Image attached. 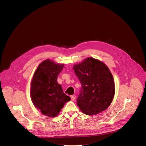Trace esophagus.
<instances>
[{"label":"esophagus","instance_id":"esophagus-1","mask_svg":"<svg viewBox=\"0 0 146 146\" xmlns=\"http://www.w3.org/2000/svg\"><path fill=\"white\" fill-rule=\"evenodd\" d=\"M75 98H76V97L75 96V95H73V96H71V99L72 101H75Z\"/></svg>","mask_w":146,"mask_h":146}]
</instances>
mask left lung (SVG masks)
Wrapping results in <instances>:
<instances>
[{"instance_id": "1", "label": "left lung", "mask_w": 146, "mask_h": 146, "mask_svg": "<svg viewBox=\"0 0 146 146\" xmlns=\"http://www.w3.org/2000/svg\"><path fill=\"white\" fill-rule=\"evenodd\" d=\"M73 69L82 84L77 99L81 111L84 114L94 115L106 110L112 101L115 90L108 68L90 57L74 66Z\"/></svg>"}]
</instances>
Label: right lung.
I'll list each match as a JSON object with an SVG mask.
<instances>
[{
	"instance_id": "obj_1",
	"label": "right lung",
	"mask_w": 146,
	"mask_h": 146,
	"mask_svg": "<svg viewBox=\"0 0 146 146\" xmlns=\"http://www.w3.org/2000/svg\"><path fill=\"white\" fill-rule=\"evenodd\" d=\"M63 68V64L45 60L39 65L32 80L30 93L32 101L43 115L50 117H56L65 103L71 100L57 82Z\"/></svg>"
}]
</instances>
